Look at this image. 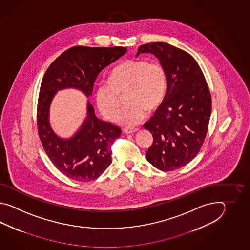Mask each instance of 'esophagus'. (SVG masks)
<instances>
[{
  "label": "esophagus",
  "mask_w": 250,
  "mask_h": 250,
  "mask_svg": "<svg viewBox=\"0 0 250 250\" xmlns=\"http://www.w3.org/2000/svg\"><path fill=\"white\" fill-rule=\"evenodd\" d=\"M136 131H138L137 128H134V129H131V128H124V129H123V132L126 133V134H132V133H135Z\"/></svg>",
  "instance_id": "1"
}]
</instances>
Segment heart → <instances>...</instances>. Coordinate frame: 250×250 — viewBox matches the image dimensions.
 Returning a JSON list of instances; mask_svg holds the SVG:
<instances>
[{
    "mask_svg": "<svg viewBox=\"0 0 250 250\" xmlns=\"http://www.w3.org/2000/svg\"><path fill=\"white\" fill-rule=\"evenodd\" d=\"M167 89L165 68L146 60H128L112 69L108 82H101L96 89V101L99 111L109 121H115L121 104V96L126 92L127 106L118 122L133 127L142 122L147 111L161 105Z\"/></svg>",
    "mask_w": 250,
    "mask_h": 250,
    "instance_id": "heart-1",
    "label": "heart"
}]
</instances>
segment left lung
<instances>
[{
    "label": "left lung",
    "instance_id": "obj_1",
    "mask_svg": "<svg viewBox=\"0 0 250 250\" xmlns=\"http://www.w3.org/2000/svg\"><path fill=\"white\" fill-rule=\"evenodd\" d=\"M144 53H153L167 75L165 99L144 124L154 138L146 157L159 170H174L188 164L201 148L212 98L202 70L189 53L163 42L140 45L137 56Z\"/></svg>",
    "mask_w": 250,
    "mask_h": 250
}]
</instances>
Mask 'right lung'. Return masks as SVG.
I'll use <instances>...</instances> for the list:
<instances>
[{
	"mask_svg": "<svg viewBox=\"0 0 250 250\" xmlns=\"http://www.w3.org/2000/svg\"><path fill=\"white\" fill-rule=\"evenodd\" d=\"M127 48L74 46L62 53L43 75L38 96V129L42 147L62 174L77 181L96 180L112 164V145L120 127L96 117L89 101L86 117L69 138L58 137L49 123L51 102L58 90L76 88L92 96L94 83L107 66L122 57Z\"/></svg>",
	"mask_w": 250,
	"mask_h": 250,
	"instance_id": "add662e5",
	"label": "right lung"
}]
</instances>
